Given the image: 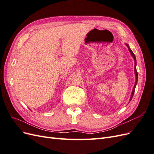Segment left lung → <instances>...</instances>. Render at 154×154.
Returning <instances> with one entry per match:
<instances>
[{
	"instance_id": "obj_1",
	"label": "left lung",
	"mask_w": 154,
	"mask_h": 154,
	"mask_svg": "<svg viewBox=\"0 0 154 154\" xmlns=\"http://www.w3.org/2000/svg\"><path fill=\"white\" fill-rule=\"evenodd\" d=\"M127 48H128V49H129V51L130 52V53H131V54H132V56L133 57V58H134V61H135V66H134V69H135V73H136V83H135V85H134V88H133V91H132V94H131V97H130V101L132 100V97H133V96H134V92H135V88H136V85H137V78H138V75H137V69H136V56H135V54H134V53L132 52V51L130 49V48H129V46H128V44H127Z\"/></svg>"
}]
</instances>
